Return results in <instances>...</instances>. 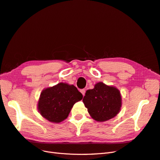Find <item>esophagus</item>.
I'll list each match as a JSON object with an SVG mask.
<instances>
[{
	"label": "esophagus",
	"mask_w": 160,
	"mask_h": 160,
	"mask_svg": "<svg viewBox=\"0 0 160 160\" xmlns=\"http://www.w3.org/2000/svg\"><path fill=\"white\" fill-rule=\"evenodd\" d=\"M80 91V92H81L82 94V95H83V96H84V95H85V92H86L85 89H81Z\"/></svg>",
	"instance_id": "34e87169"
}]
</instances>
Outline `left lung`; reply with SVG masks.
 <instances>
[{
	"instance_id": "8db88e82",
	"label": "left lung",
	"mask_w": 160,
	"mask_h": 160,
	"mask_svg": "<svg viewBox=\"0 0 160 160\" xmlns=\"http://www.w3.org/2000/svg\"><path fill=\"white\" fill-rule=\"evenodd\" d=\"M82 100L91 117L99 122L115 117L122 104L119 90L102 82L96 84L93 89L86 91Z\"/></svg>"
}]
</instances>
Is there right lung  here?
Returning a JSON list of instances; mask_svg holds the SVG:
<instances>
[{
    "label": "right lung",
    "mask_w": 160,
    "mask_h": 160,
    "mask_svg": "<svg viewBox=\"0 0 160 160\" xmlns=\"http://www.w3.org/2000/svg\"><path fill=\"white\" fill-rule=\"evenodd\" d=\"M82 97L74 85L60 82L42 91L38 101V111L49 121L60 122L66 119L74 104Z\"/></svg>",
    "instance_id": "add662e5"
}]
</instances>
